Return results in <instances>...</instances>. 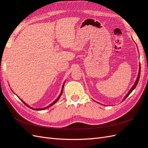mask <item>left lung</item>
I'll use <instances>...</instances> for the list:
<instances>
[{"label":"left lung","mask_w":148,"mask_h":148,"mask_svg":"<svg viewBox=\"0 0 148 148\" xmlns=\"http://www.w3.org/2000/svg\"><path fill=\"white\" fill-rule=\"evenodd\" d=\"M140 63H139V73H138V77H137V79H136V82H135V84H134V85H133L132 86V88L130 89V90L129 91V92L127 93V94L125 95V97H124V100H124L126 98H127V97L130 95V93L133 91V90H134L136 87V86H137V85H138V82H139V77H140Z\"/></svg>","instance_id":"1"}]
</instances>
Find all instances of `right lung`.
Wrapping results in <instances>:
<instances>
[{
  "instance_id": "obj_1",
  "label": "right lung",
  "mask_w": 148,
  "mask_h": 148,
  "mask_svg": "<svg viewBox=\"0 0 148 148\" xmlns=\"http://www.w3.org/2000/svg\"><path fill=\"white\" fill-rule=\"evenodd\" d=\"M64 84H63V86H62V91H61V93H60V94L59 95V96H58V98L55 100V101H54L53 103H51V104H50V105L49 106H48V107H45V108H42V109H34V108H32V107H29V106L28 105H27V104H26V103H25L24 101H23V100H21V101H22L24 104H25V105H26L27 107H29L30 108V109H33V110H45V109H48V108H49V107H51V106H52L53 105H54V104H55L57 101H58V100H59V99L60 98V97H61V95H62V93H63V87H64Z\"/></svg>"
}]
</instances>
